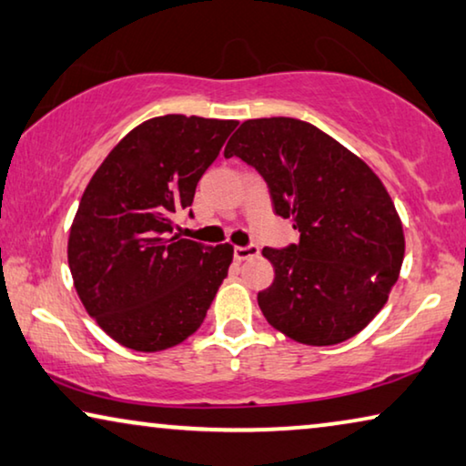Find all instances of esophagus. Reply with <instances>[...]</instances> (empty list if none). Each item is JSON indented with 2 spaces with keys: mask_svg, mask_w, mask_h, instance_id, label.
I'll return each instance as SVG.
<instances>
[{
  "mask_svg": "<svg viewBox=\"0 0 466 466\" xmlns=\"http://www.w3.org/2000/svg\"><path fill=\"white\" fill-rule=\"evenodd\" d=\"M258 254H260V248L258 246H235L233 248V256L238 262L248 260V258H256Z\"/></svg>",
  "mask_w": 466,
  "mask_h": 466,
  "instance_id": "34e87169",
  "label": "esophagus"
}]
</instances>
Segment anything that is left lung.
Masks as SVG:
<instances>
[{
    "instance_id": "1",
    "label": "left lung",
    "mask_w": 466,
    "mask_h": 466,
    "mask_svg": "<svg viewBox=\"0 0 466 466\" xmlns=\"http://www.w3.org/2000/svg\"><path fill=\"white\" fill-rule=\"evenodd\" d=\"M268 185L299 241L264 248L275 281L258 293L264 319L306 346L360 333L388 302L404 260V231L388 189L358 156L298 118L246 120L225 147Z\"/></svg>"
}]
</instances>
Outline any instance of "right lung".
Segmentation results:
<instances>
[{
    "label": "right lung",
    "instance_id": "obj_1",
    "mask_svg": "<svg viewBox=\"0 0 466 466\" xmlns=\"http://www.w3.org/2000/svg\"><path fill=\"white\" fill-rule=\"evenodd\" d=\"M235 127L183 114L149 118L91 177L70 227L68 267L85 310L120 346L160 352L204 323L233 246L181 238L175 214L189 210Z\"/></svg>",
    "mask_w": 466,
    "mask_h": 466
}]
</instances>
